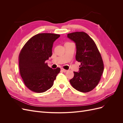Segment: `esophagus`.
<instances>
[{
  "instance_id": "esophagus-1",
  "label": "esophagus",
  "mask_w": 123,
  "mask_h": 123,
  "mask_svg": "<svg viewBox=\"0 0 123 123\" xmlns=\"http://www.w3.org/2000/svg\"><path fill=\"white\" fill-rule=\"evenodd\" d=\"M61 70L63 72H67V71H68V70H65V69H63V68H62V69H61Z\"/></svg>"
}]
</instances>
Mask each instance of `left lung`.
Masks as SVG:
<instances>
[{"instance_id":"left-lung-1","label":"left lung","mask_w":123,"mask_h":123,"mask_svg":"<svg viewBox=\"0 0 123 123\" xmlns=\"http://www.w3.org/2000/svg\"><path fill=\"white\" fill-rule=\"evenodd\" d=\"M67 37L75 43L76 60L81 63L79 71L74 72L70 83L77 91H91L98 84L104 71L101 55L93 40L85 32L69 33Z\"/></svg>"}]
</instances>
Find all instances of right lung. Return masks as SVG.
I'll list each match as a JSON object with an SVG mask.
<instances>
[{"label": "right lung", "mask_w": 123, "mask_h": 123, "mask_svg": "<svg viewBox=\"0 0 123 123\" xmlns=\"http://www.w3.org/2000/svg\"><path fill=\"white\" fill-rule=\"evenodd\" d=\"M60 35L52 33H40L26 43L19 55L20 75L30 90L42 93L51 88L60 68L53 69L45 61L51 57L53 43Z\"/></svg>", "instance_id": "right-lung-1"}]
</instances>
